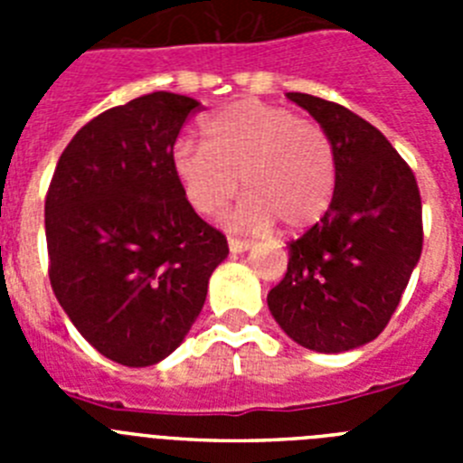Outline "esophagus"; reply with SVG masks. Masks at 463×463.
Listing matches in <instances>:
<instances>
[{
  "label": "esophagus",
  "instance_id": "34e87169",
  "mask_svg": "<svg viewBox=\"0 0 463 463\" xmlns=\"http://www.w3.org/2000/svg\"><path fill=\"white\" fill-rule=\"evenodd\" d=\"M229 250L232 252H245L248 248H252V241L250 239H234V236H229Z\"/></svg>",
  "mask_w": 463,
  "mask_h": 463
}]
</instances>
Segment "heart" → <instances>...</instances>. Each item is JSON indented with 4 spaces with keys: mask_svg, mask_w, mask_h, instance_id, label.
I'll use <instances>...</instances> for the list:
<instances>
[{
    "mask_svg": "<svg viewBox=\"0 0 463 463\" xmlns=\"http://www.w3.org/2000/svg\"><path fill=\"white\" fill-rule=\"evenodd\" d=\"M203 143L175 141L171 169L187 203L218 213L239 190L245 199L229 222L264 229L278 220L289 232L313 227L329 211L338 183V155L320 122L285 106L241 99L202 125Z\"/></svg>",
    "mask_w": 463,
    "mask_h": 463,
    "instance_id": "b5f03b06",
    "label": "heart"
}]
</instances>
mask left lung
Wrapping results in <instances>:
<instances>
[{"instance_id": "left-lung-1", "label": "left lung", "mask_w": 463, "mask_h": 463, "mask_svg": "<svg viewBox=\"0 0 463 463\" xmlns=\"http://www.w3.org/2000/svg\"><path fill=\"white\" fill-rule=\"evenodd\" d=\"M288 97L329 132L338 183L320 222L288 243V271L267 301L298 345L345 353L392 320L422 255V199L406 159L371 122L313 94Z\"/></svg>"}]
</instances>
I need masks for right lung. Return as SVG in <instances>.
Segmentation results:
<instances>
[{
    "instance_id": "1",
    "label": "right lung",
    "mask_w": 463,
    "mask_h": 463,
    "mask_svg": "<svg viewBox=\"0 0 463 463\" xmlns=\"http://www.w3.org/2000/svg\"><path fill=\"white\" fill-rule=\"evenodd\" d=\"M199 101L150 92L83 125L46 194L48 278L80 336L125 366L181 345L227 239L187 203L171 153Z\"/></svg>"
}]
</instances>
